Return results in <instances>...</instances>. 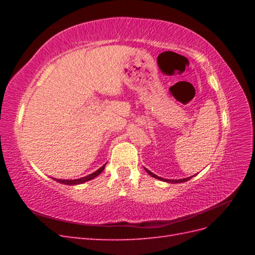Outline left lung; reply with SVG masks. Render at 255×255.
I'll return each mask as SVG.
<instances>
[{
    "instance_id": "obj_1",
    "label": "left lung",
    "mask_w": 255,
    "mask_h": 255,
    "mask_svg": "<svg viewBox=\"0 0 255 255\" xmlns=\"http://www.w3.org/2000/svg\"><path fill=\"white\" fill-rule=\"evenodd\" d=\"M145 171L148 172L150 175H152L153 177H156V179H159L161 181H165V182H168V183H182V182H186V181L191 179V176H188V177H185V179H181V180H164L163 177H158L157 175H155L154 173H152L150 170H148V169H145Z\"/></svg>"
}]
</instances>
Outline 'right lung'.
I'll return each mask as SVG.
<instances>
[{
	"instance_id": "1",
	"label": "right lung",
	"mask_w": 255,
	"mask_h": 255,
	"mask_svg": "<svg viewBox=\"0 0 255 255\" xmlns=\"http://www.w3.org/2000/svg\"><path fill=\"white\" fill-rule=\"evenodd\" d=\"M105 165H106V164H105ZM105 165H103L101 168L98 169V170H97L96 172L91 173V174H89V175H87V176L81 177V179H76V180H57V182H59V183H63V184H67V185H76V184H82V183H84V182H87V181H89V180L95 179L96 176H98L100 173H101V172L104 170Z\"/></svg>"
}]
</instances>
